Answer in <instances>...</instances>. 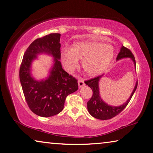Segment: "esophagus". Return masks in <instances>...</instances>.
Returning <instances> with one entry per match:
<instances>
[{
  "mask_svg": "<svg viewBox=\"0 0 153 153\" xmlns=\"http://www.w3.org/2000/svg\"><path fill=\"white\" fill-rule=\"evenodd\" d=\"M85 83H84V80L82 79H78V86L79 88H82L83 86H84Z\"/></svg>",
  "mask_w": 153,
  "mask_h": 153,
  "instance_id": "esophagus-1",
  "label": "esophagus"
}]
</instances>
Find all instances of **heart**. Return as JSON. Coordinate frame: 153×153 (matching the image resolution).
<instances>
[{"mask_svg":"<svg viewBox=\"0 0 153 153\" xmlns=\"http://www.w3.org/2000/svg\"><path fill=\"white\" fill-rule=\"evenodd\" d=\"M114 57V48L111 45L96 41L74 43L70 50H64L61 58L63 64L68 70H72L82 59L83 70L89 76L103 73L109 66Z\"/></svg>","mask_w":153,"mask_h":153,"instance_id":"1","label":"heart"}]
</instances>
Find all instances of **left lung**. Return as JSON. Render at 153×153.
Wrapping results in <instances>:
<instances>
[{
	"mask_svg": "<svg viewBox=\"0 0 153 153\" xmlns=\"http://www.w3.org/2000/svg\"><path fill=\"white\" fill-rule=\"evenodd\" d=\"M126 58H129L132 59V61L134 62V67L136 68V62L132 52H131L130 50L122 46L120 52H119L117 57V60L118 61L119 59ZM102 76L103 75H101V76H99L85 82V84L88 85L93 91L92 96L87 105H88V110L89 114L92 117L98 119H101V120H107V119H111L119 114L126 107L136 90L138 82L137 81L133 91L131 93L129 98L128 99L126 102L122 104L120 106H111L104 102L100 96V89H99V82H100Z\"/></svg>",
	"mask_w": 153,
	"mask_h": 153,
	"instance_id": "8db88e82",
	"label": "left lung"
}]
</instances>
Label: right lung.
<instances>
[{"label":"right lung","mask_w":153,"mask_h":153,"mask_svg":"<svg viewBox=\"0 0 153 153\" xmlns=\"http://www.w3.org/2000/svg\"><path fill=\"white\" fill-rule=\"evenodd\" d=\"M60 34L53 33L35 40L23 56L19 71L20 81L26 103L32 111L38 116L48 117L60 113L65 98L78 89L77 79L62 68ZM42 53L54 58L50 75L38 81L31 76L32 62Z\"/></svg>","instance_id":"add662e5"}]
</instances>
